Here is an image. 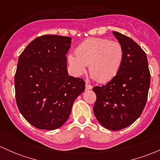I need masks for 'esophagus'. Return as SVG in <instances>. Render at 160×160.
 <instances>
[{
    "instance_id": "34e87169",
    "label": "esophagus",
    "mask_w": 160,
    "mask_h": 160,
    "mask_svg": "<svg viewBox=\"0 0 160 160\" xmlns=\"http://www.w3.org/2000/svg\"><path fill=\"white\" fill-rule=\"evenodd\" d=\"M85 88H86L87 90H90V89H92V88H93V87H92V85H90V83H86V85H85Z\"/></svg>"
}]
</instances>
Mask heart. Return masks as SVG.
<instances>
[{
	"instance_id": "obj_1",
	"label": "heart",
	"mask_w": 160,
	"mask_h": 160,
	"mask_svg": "<svg viewBox=\"0 0 160 160\" xmlns=\"http://www.w3.org/2000/svg\"><path fill=\"white\" fill-rule=\"evenodd\" d=\"M76 56L69 55L68 62L75 75L85 72L86 67L99 83H107L118 74L124 59L121 43L104 38H90L80 43L75 50Z\"/></svg>"
}]
</instances>
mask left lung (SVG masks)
Masks as SVG:
<instances>
[{
    "mask_svg": "<svg viewBox=\"0 0 160 160\" xmlns=\"http://www.w3.org/2000/svg\"><path fill=\"white\" fill-rule=\"evenodd\" d=\"M113 34L123 47V62L110 82L93 88L97 96L93 113L102 126L118 131L132 125L144 110L150 72L143 49L129 37L114 31Z\"/></svg>",
    "mask_w": 160,
    "mask_h": 160,
    "instance_id": "obj_1",
    "label": "left lung"
}]
</instances>
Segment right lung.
<instances>
[{
    "label": "right lung",
    "mask_w": 160,
    "mask_h": 160,
    "mask_svg": "<svg viewBox=\"0 0 160 160\" xmlns=\"http://www.w3.org/2000/svg\"><path fill=\"white\" fill-rule=\"evenodd\" d=\"M71 38L45 35L32 41L19 56L14 75L18 108L39 129L62 126L70 116L85 82L68 75L66 54Z\"/></svg>",
    "instance_id": "right-lung-1"
}]
</instances>
